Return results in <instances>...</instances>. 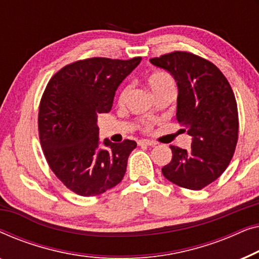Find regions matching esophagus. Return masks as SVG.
<instances>
[{"mask_svg": "<svg viewBox=\"0 0 259 259\" xmlns=\"http://www.w3.org/2000/svg\"><path fill=\"white\" fill-rule=\"evenodd\" d=\"M138 145L139 146H154V145H157V143L151 140H139L138 141Z\"/></svg>", "mask_w": 259, "mask_h": 259, "instance_id": "obj_1", "label": "esophagus"}]
</instances>
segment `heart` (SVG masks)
<instances>
[{
  "label": "heart",
  "mask_w": 259,
  "mask_h": 259,
  "mask_svg": "<svg viewBox=\"0 0 259 259\" xmlns=\"http://www.w3.org/2000/svg\"><path fill=\"white\" fill-rule=\"evenodd\" d=\"M147 83L151 87V90L153 91V93L158 97L165 94V93H176V80L171 74L165 70H157L153 72L147 76ZM130 93V86H123L119 92L118 100L120 104H122L126 100L127 95ZM145 128L146 131L151 130V123L146 122L145 123Z\"/></svg>",
  "instance_id": "obj_1"
}]
</instances>
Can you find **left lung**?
I'll return each mask as SVG.
<instances>
[{
    "instance_id": "8db88e82",
    "label": "left lung",
    "mask_w": 259,
    "mask_h": 259,
    "mask_svg": "<svg viewBox=\"0 0 259 259\" xmlns=\"http://www.w3.org/2000/svg\"><path fill=\"white\" fill-rule=\"evenodd\" d=\"M150 61L176 79L177 120L192 137L190 150L169 146L172 160L162 175L185 189H204L223 175L235 154L239 122L232 88L217 66L193 53L176 51Z\"/></svg>"
}]
</instances>
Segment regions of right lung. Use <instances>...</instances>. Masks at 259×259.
<instances>
[{"mask_svg":"<svg viewBox=\"0 0 259 259\" xmlns=\"http://www.w3.org/2000/svg\"><path fill=\"white\" fill-rule=\"evenodd\" d=\"M141 58H90L52 76L38 107V137L49 167L72 192L93 197L121 182L133 140L99 146L98 115L108 113L116 88Z\"/></svg>","mask_w":259,"mask_h":259,"instance_id":"add662e5","label":"right lung"}]
</instances>
